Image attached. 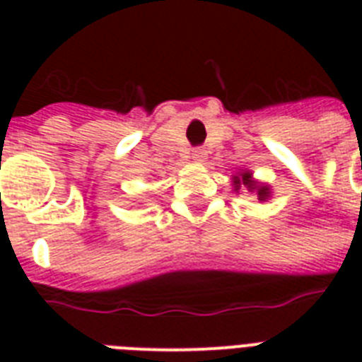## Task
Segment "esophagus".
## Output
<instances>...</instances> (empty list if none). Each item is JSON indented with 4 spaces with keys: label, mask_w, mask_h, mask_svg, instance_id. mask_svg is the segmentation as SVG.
Wrapping results in <instances>:
<instances>
[{
    "label": "esophagus",
    "mask_w": 362,
    "mask_h": 362,
    "mask_svg": "<svg viewBox=\"0 0 362 362\" xmlns=\"http://www.w3.org/2000/svg\"><path fill=\"white\" fill-rule=\"evenodd\" d=\"M192 158L193 161H199V163H201V161H204V158H206V152L201 150V148H195V150L192 152Z\"/></svg>",
    "instance_id": "obj_1"
}]
</instances>
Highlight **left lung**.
<instances>
[{"label": "left lung", "instance_id": "obj_1", "mask_svg": "<svg viewBox=\"0 0 362 362\" xmlns=\"http://www.w3.org/2000/svg\"><path fill=\"white\" fill-rule=\"evenodd\" d=\"M233 186H235V192H238L240 187H247V192L255 193L259 201H267L270 197V187L253 180L250 170H244L238 176H233Z\"/></svg>", "mask_w": 362, "mask_h": 362}]
</instances>
